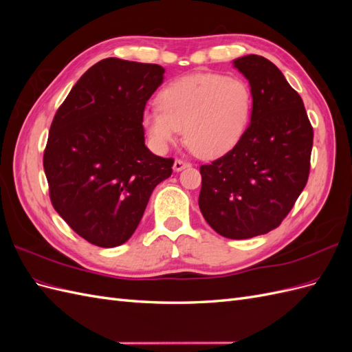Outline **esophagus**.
<instances>
[{
    "instance_id": "1",
    "label": "esophagus",
    "mask_w": 352,
    "mask_h": 352,
    "mask_svg": "<svg viewBox=\"0 0 352 352\" xmlns=\"http://www.w3.org/2000/svg\"><path fill=\"white\" fill-rule=\"evenodd\" d=\"M189 166H190V164H189L188 162H185V160L177 158V160H175L173 168L176 170V172H180V170H184V168H186V167H189Z\"/></svg>"
}]
</instances>
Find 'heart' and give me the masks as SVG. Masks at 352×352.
Returning <instances> with one entry per match:
<instances>
[{
  "label": "heart",
  "mask_w": 352,
  "mask_h": 352,
  "mask_svg": "<svg viewBox=\"0 0 352 352\" xmlns=\"http://www.w3.org/2000/svg\"><path fill=\"white\" fill-rule=\"evenodd\" d=\"M160 107H146L142 126L157 151L185 133L202 158H217L238 144L250 123L252 91L241 78L195 73L170 82L158 95Z\"/></svg>",
  "instance_id": "obj_1"
}]
</instances>
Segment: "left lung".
I'll return each mask as SVG.
<instances>
[{
    "instance_id": "obj_1",
    "label": "left lung",
    "mask_w": 352,
    "mask_h": 352,
    "mask_svg": "<svg viewBox=\"0 0 352 352\" xmlns=\"http://www.w3.org/2000/svg\"><path fill=\"white\" fill-rule=\"evenodd\" d=\"M252 91L251 123L229 153L199 167V210L219 235L248 239L278 228L310 175L313 126L304 102L261 56L233 61Z\"/></svg>"
}]
</instances>
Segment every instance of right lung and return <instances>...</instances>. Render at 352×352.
Wrapping results in <instances>:
<instances>
[{
	"label": "right lung",
	"instance_id": "add662e5",
	"mask_svg": "<svg viewBox=\"0 0 352 352\" xmlns=\"http://www.w3.org/2000/svg\"><path fill=\"white\" fill-rule=\"evenodd\" d=\"M158 65L104 58L60 105L50 127L44 170L52 207L101 248L129 239L173 158L145 146L142 113L163 82Z\"/></svg>",
	"mask_w": 352,
	"mask_h": 352
}]
</instances>
